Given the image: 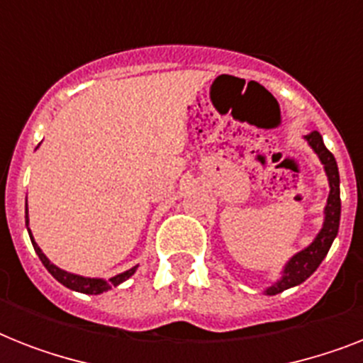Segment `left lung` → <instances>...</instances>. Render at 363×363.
<instances>
[{
  "label": "left lung",
  "mask_w": 363,
  "mask_h": 363,
  "mask_svg": "<svg viewBox=\"0 0 363 363\" xmlns=\"http://www.w3.org/2000/svg\"><path fill=\"white\" fill-rule=\"evenodd\" d=\"M303 139L313 148V152L318 156L320 164L324 165V173H326L328 184H330V194H328L326 207H324V222H322L320 232L316 233L315 239L307 247L301 248L299 252L294 254L292 258L284 264V267L281 271V277L275 282H271L269 286L264 288L265 296H275V294H281L284 290H288V288L298 286V284L307 281L318 269L322 259L326 258L328 250H330L333 239L337 238L339 232L341 196H339L337 162L333 158V154L326 148L318 131H311V133L303 135Z\"/></svg>",
  "instance_id": "obj_1"
}]
</instances>
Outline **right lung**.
<instances>
[{"label": "right lung", "mask_w": 363, "mask_h": 363, "mask_svg": "<svg viewBox=\"0 0 363 363\" xmlns=\"http://www.w3.org/2000/svg\"><path fill=\"white\" fill-rule=\"evenodd\" d=\"M30 226V216H28V198H26V228ZM28 233H30L31 245L35 248L37 256L43 262V265L47 267V271L50 275L60 282V284H64L65 288H69V290H75V292L81 294H90V296H98V294H104L107 290H111L113 286H118L124 281H128L133 273L137 271L139 265H133L131 269L124 271V273H118V275L111 277V279H99V277H84V275H77V273H71V271H65L62 267H58L56 264H52L50 259L45 256V252L41 250V247L37 245L33 235H31V230L28 228Z\"/></svg>", "instance_id": "right-lung-1"}]
</instances>
